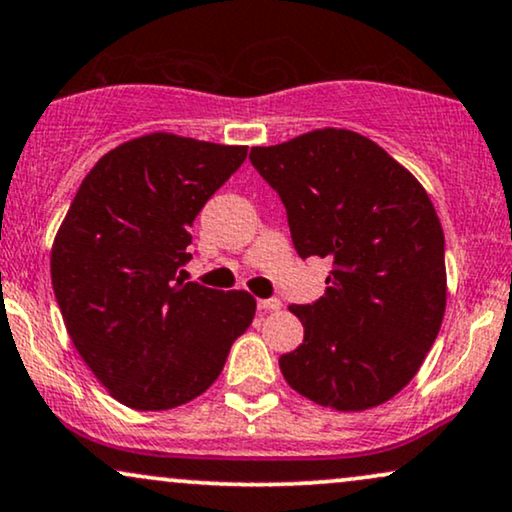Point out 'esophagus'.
Segmentation results:
<instances>
[{
    "label": "esophagus",
    "mask_w": 512,
    "mask_h": 512,
    "mask_svg": "<svg viewBox=\"0 0 512 512\" xmlns=\"http://www.w3.org/2000/svg\"><path fill=\"white\" fill-rule=\"evenodd\" d=\"M257 309H260V312H278V309H281V300H278V297H264V300H257Z\"/></svg>",
    "instance_id": "1"
}]
</instances>
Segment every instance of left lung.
Segmentation results:
<instances>
[{
  "label": "left lung",
  "mask_w": 512,
  "mask_h": 512,
  "mask_svg": "<svg viewBox=\"0 0 512 512\" xmlns=\"http://www.w3.org/2000/svg\"><path fill=\"white\" fill-rule=\"evenodd\" d=\"M250 163L281 198L297 255L331 260L326 295L290 307L304 340L278 359L283 378L338 411L392 399L418 373L444 316V234L428 193L347 129L255 146Z\"/></svg>",
  "instance_id": "8db88e82"
}]
</instances>
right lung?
<instances>
[{"label": "right lung", "mask_w": 512, "mask_h": 512, "mask_svg": "<svg viewBox=\"0 0 512 512\" xmlns=\"http://www.w3.org/2000/svg\"><path fill=\"white\" fill-rule=\"evenodd\" d=\"M248 148L148 134L106 153L82 181L54 250L51 283L84 364L120 404L165 411L196 399L248 331L255 297L177 274L191 224Z\"/></svg>", "instance_id": "1"}]
</instances>
